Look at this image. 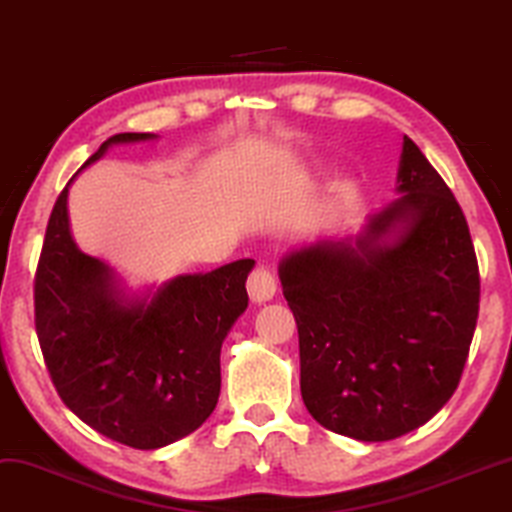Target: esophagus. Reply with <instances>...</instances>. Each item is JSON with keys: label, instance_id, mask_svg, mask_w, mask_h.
Masks as SVG:
<instances>
[{"label": "esophagus", "instance_id": "1", "mask_svg": "<svg viewBox=\"0 0 512 512\" xmlns=\"http://www.w3.org/2000/svg\"><path fill=\"white\" fill-rule=\"evenodd\" d=\"M248 295L255 304L269 302L276 295V278L271 274L269 267H257L248 278Z\"/></svg>", "mask_w": 512, "mask_h": 512}]
</instances>
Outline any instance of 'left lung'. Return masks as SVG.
I'll return each instance as SVG.
<instances>
[{
  "instance_id": "left-lung-1",
  "label": "left lung",
  "mask_w": 512,
  "mask_h": 512,
  "mask_svg": "<svg viewBox=\"0 0 512 512\" xmlns=\"http://www.w3.org/2000/svg\"><path fill=\"white\" fill-rule=\"evenodd\" d=\"M397 191L361 234L304 245L278 267L300 335L304 406L359 442L397 439L442 409L480 312L468 222L409 137Z\"/></svg>"
}]
</instances>
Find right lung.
<instances>
[{
    "instance_id": "right-lung-1",
    "label": "right lung",
    "mask_w": 512,
    "mask_h": 512,
    "mask_svg": "<svg viewBox=\"0 0 512 512\" xmlns=\"http://www.w3.org/2000/svg\"><path fill=\"white\" fill-rule=\"evenodd\" d=\"M151 139L155 134H115L84 167L115 144ZM68 186L51 210L35 274L44 364L58 397L89 428L132 449H160L215 411L219 352L248 307L245 278L255 260L125 295L115 271L84 255L70 236Z\"/></svg>"
}]
</instances>
